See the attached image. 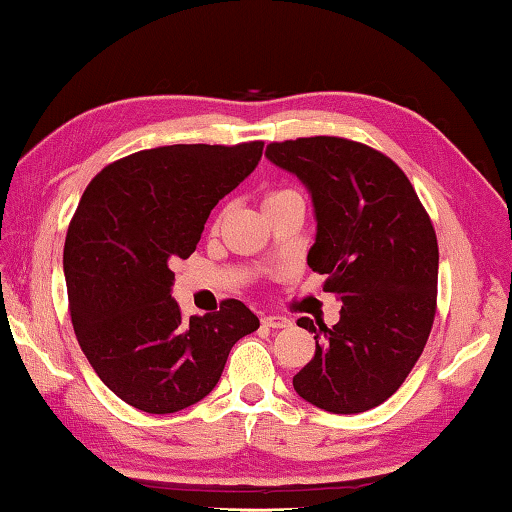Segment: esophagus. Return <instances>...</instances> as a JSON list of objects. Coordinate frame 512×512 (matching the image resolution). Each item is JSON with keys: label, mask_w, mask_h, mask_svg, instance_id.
<instances>
[{"label": "esophagus", "mask_w": 512, "mask_h": 512, "mask_svg": "<svg viewBox=\"0 0 512 512\" xmlns=\"http://www.w3.org/2000/svg\"><path fill=\"white\" fill-rule=\"evenodd\" d=\"M262 324H264V327H271V329H284V327H288V324H291V320H288L286 315H264Z\"/></svg>", "instance_id": "obj_1"}]
</instances>
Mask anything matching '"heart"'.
<instances>
[{
  "instance_id": "b5f03b06",
  "label": "heart",
  "mask_w": 512,
  "mask_h": 512,
  "mask_svg": "<svg viewBox=\"0 0 512 512\" xmlns=\"http://www.w3.org/2000/svg\"><path fill=\"white\" fill-rule=\"evenodd\" d=\"M293 190H275V192H271V194H266V199L264 201H268V199H277V197H284V194H291Z\"/></svg>"
}]
</instances>
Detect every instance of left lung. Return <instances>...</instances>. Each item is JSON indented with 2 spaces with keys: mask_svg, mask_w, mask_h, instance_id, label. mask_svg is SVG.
<instances>
[{
  "mask_svg": "<svg viewBox=\"0 0 512 512\" xmlns=\"http://www.w3.org/2000/svg\"><path fill=\"white\" fill-rule=\"evenodd\" d=\"M266 156L309 190L318 235L306 262L342 302L331 329L297 320L315 333V356L293 387L324 412H367L403 385L430 338L439 277L430 215L401 167L369 145L311 136L271 143Z\"/></svg>",
  "mask_w": 512,
  "mask_h": 512,
  "instance_id": "1",
  "label": "left lung"
}]
</instances>
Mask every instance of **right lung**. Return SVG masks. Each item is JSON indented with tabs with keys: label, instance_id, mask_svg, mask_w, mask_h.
I'll list each match as a JSON object with an SVG mask.
<instances>
[{
	"label": "right lung",
	"instance_id": "right-lung-1",
	"mask_svg": "<svg viewBox=\"0 0 512 512\" xmlns=\"http://www.w3.org/2000/svg\"><path fill=\"white\" fill-rule=\"evenodd\" d=\"M264 143L165 145L107 165L87 185L64 241L73 331L111 392L147 414L206 398L239 338L259 329L239 300L181 318L174 259H188L210 210L262 159Z\"/></svg>",
	"mask_w": 512,
	"mask_h": 512
}]
</instances>
